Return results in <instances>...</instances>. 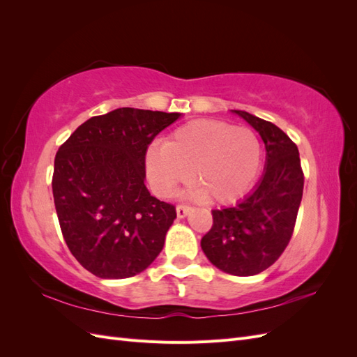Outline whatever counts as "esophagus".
I'll list each match as a JSON object with an SVG mask.
<instances>
[{
  "label": "esophagus",
  "mask_w": 357,
  "mask_h": 357,
  "mask_svg": "<svg viewBox=\"0 0 357 357\" xmlns=\"http://www.w3.org/2000/svg\"><path fill=\"white\" fill-rule=\"evenodd\" d=\"M177 215L180 219H183V218H186V215L189 214V211L192 210V207H189V205H183V204H178L177 205Z\"/></svg>",
  "instance_id": "34e87169"
}]
</instances>
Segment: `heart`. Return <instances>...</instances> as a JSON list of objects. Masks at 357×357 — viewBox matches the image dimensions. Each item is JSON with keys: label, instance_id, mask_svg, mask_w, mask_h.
I'll use <instances>...</instances> for the list:
<instances>
[{"label": "heart", "instance_id": "heart-1", "mask_svg": "<svg viewBox=\"0 0 357 357\" xmlns=\"http://www.w3.org/2000/svg\"><path fill=\"white\" fill-rule=\"evenodd\" d=\"M262 164V146L250 128L220 121H195L177 128L167 144L150 146L146 171L159 197L197 183L193 195L231 202L252 188Z\"/></svg>", "mask_w": 357, "mask_h": 357}]
</instances>
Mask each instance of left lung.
I'll return each instance as SVG.
<instances>
[{
	"label": "left lung",
	"instance_id": "obj_1",
	"mask_svg": "<svg viewBox=\"0 0 357 357\" xmlns=\"http://www.w3.org/2000/svg\"><path fill=\"white\" fill-rule=\"evenodd\" d=\"M250 123L265 143L261 181L232 207L213 210V226L201 247L208 261L238 277L256 275L282 256L294 234L304 190V172L296 144L274 123L232 110Z\"/></svg>",
	"mask_w": 357,
	"mask_h": 357
}]
</instances>
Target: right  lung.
Returning a JSON list of instances; mask_svg holds the SVG:
<instances>
[{
    "instance_id": "add662e5",
    "label": "right lung",
    "mask_w": 357,
    "mask_h": 357,
    "mask_svg": "<svg viewBox=\"0 0 357 357\" xmlns=\"http://www.w3.org/2000/svg\"><path fill=\"white\" fill-rule=\"evenodd\" d=\"M180 116L122 107L91 117L59 147L52 178L58 220L70 252L93 275H137L164 247L177 214L147 190L146 153Z\"/></svg>"
}]
</instances>
